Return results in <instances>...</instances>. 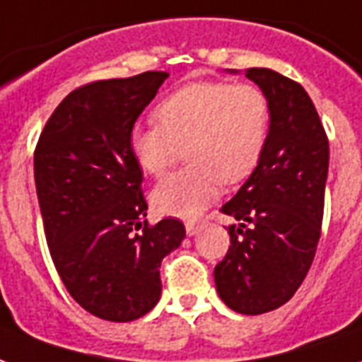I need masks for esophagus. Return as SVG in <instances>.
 I'll list each match as a JSON object with an SVG mask.
<instances>
[{
	"label": "esophagus",
	"instance_id": "34e87169",
	"mask_svg": "<svg viewBox=\"0 0 362 362\" xmlns=\"http://www.w3.org/2000/svg\"><path fill=\"white\" fill-rule=\"evenodd\" d=\"M199 230H202V222H186V232H188V235H195Z\"/></svg>",
	"mask_w": 362,
	"mask_h": 362
}]
</instances>
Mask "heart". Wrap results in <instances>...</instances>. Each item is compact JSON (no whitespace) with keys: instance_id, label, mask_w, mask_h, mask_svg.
<instances>
[{"instance_id":"obj_1","label":"heart","mask_w":362,"mask_h":362,"mask_svg":"<svg viewBox=\"0 0 362 362\" xmlns=\"http://www.w3.org/2000/svg\"><path fill=\"white\" fill-rule=\"evenodd\" d=\"M155 119L130 130V151L144 173L163 176L184 147L189 163L160 182L151 202L165 215L192 218L221 184H240L255 170L269 141L270 103L247 82H192L159 101Z\"/></svg>"}]
</instances>
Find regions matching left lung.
<instances>
[{
    "mask_svg": "<svg viewBox=\"0 0 362 362\" xmlns=\"http://www.w3.org/2000/svg\"><path fill=\"white\" fill-rule=\"evenodd\" d=\"M269 98L264 153L221 213L230 247L215 267L216 291L230 309L263 315L288 303L309 272L324 215L328 136L309 93L270 69H247Z\"/></svg>",
    "mask_w": 362,
    "mask_h": 362,
    "instance_id": "obj_1",
    "label": "left lung"
}]
</instances>
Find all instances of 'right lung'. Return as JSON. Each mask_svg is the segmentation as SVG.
Wrapping results in <instances>:
<instances>
[{
  "instance_id": "obj_1",
  "label": "right lung",
  "mask_w": 362,
  "mask_h": 362,
  "mask_svg": "<svg viewBox=\"0 0 362 362\" xmlns=\"http://www.w3.org/2000/svg\"><path fill=\"white\" fill-rule=\"evenodd\" d=\"M167 72L95 80L66 95L40 134L34 180L49 255L72 299L130 322L160 297V261L186 235L178 218L147 224L128 136Z\"/></svg>"
}]
</instances>
